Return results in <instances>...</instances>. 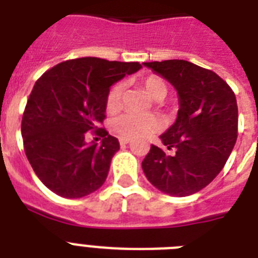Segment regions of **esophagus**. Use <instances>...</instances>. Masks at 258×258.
I'll use <instances>...</instances> for the list:
<instances>
[{"mask_svg":"<svg viewBox=\"0 0 258 258\" xmlns=\"http://www.w3.org/2000/svg\"><path fill=\"white\" fill-rule=\"evenodd\" d=\"M128 143H131V141H130V139H127V138H120V145L121 146L128 145Z\"/></svg>","mask_w":258,"mask_h":258,"instance_id":"esophagus-1","label":"esophagus"}]
</instances>
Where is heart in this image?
<instances>
[{"label":"heart","instance_id":"1","mask_svg":"<svg viewBox=\"0 0 258 258\" xmlns=\"http://www.w3.org/2000/svg\"><path fill=\"white\" fill-rule=\"evenodd\" d=\"M141 86L145 92L149 95L150 99L155 101H161L167 95L166 83L159 76H147L141 80ZM121 86L115 84L111 87L107 95V109L108 112H115L120 105ZM113 130L120 137L127 139L134 138L147 137L150 134L155 133L158 130V121L153 116H135V115H123L113 121Z\"/></svg>","mask_w":258,"mask_h":258}]
</instances>
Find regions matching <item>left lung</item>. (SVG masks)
Instances as JSON below:
<instances>
[{"label":"left lung","mask_w":258,"mask_h":258,"mask_svg":"<svg viewBox=\"0 0 258 258\" xmlns=\"http://www.w3.org/2000/svg\"><path fill=\"white\" fill-rule=\"evenodd\" d=\"M143 66L175 88L179 109L174 124L159 137L165 147L151 145L142 169L159 191L191 196L220 174L236 145V95L213 71L190 61L165 60Z\"/></svg>","instance_id":"obj_1"}]
</instances>
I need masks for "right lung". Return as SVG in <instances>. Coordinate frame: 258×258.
Instances as JSON below:
<instances>
[{
	"label": "right lung",
	"instance_id": "right-lung-1",
	"mask_svg": "<svg viewBox=\"0 0 258 258\" xmlns=\"http://www.w3.org/2000/svg\"><path fill=\"white\" fill-rule=\"evenodd\" d=\"M141 68L139 62L82 57L60 62L36 82L21 134L26 158L49 190L82 198L104 183L119 141L100 128L101 145L88 144L85 133L104 120L111 86Z\"/></svg>",
	"mask_w": 258,
	"mask_h": 258
}]
</instances>
